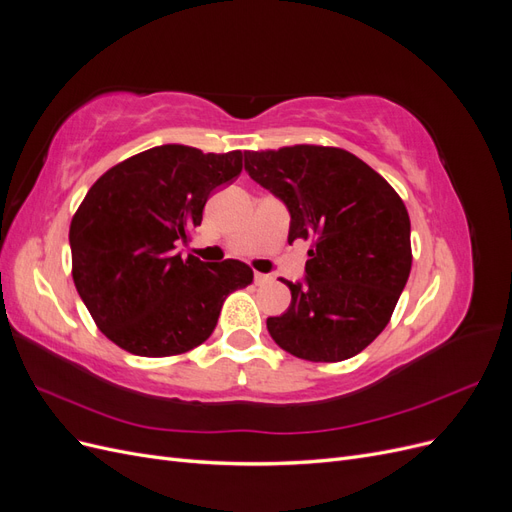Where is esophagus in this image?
I'll list each match as a JSON object with an SVG mask.
<instances>
[{
	"instance_id": "1",
	"label": "esophagus",
	"mask_w": 512,
	"mask_h": 512,
	"mask_svg": "<svg viewBox=\"0 0 512 512\" xmlns=\"http://www.w3.org/2000/svg\"><path fill=\"white\" fill-rule=\"evenodd\" d=\"M254 282L260 286V284H271L273 277L271 275H265V273H254Z\"/></svg>"
}]
</instances>
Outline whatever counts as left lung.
<instances>
[{
	"label": "left lung",
	"mask_w": 512,
	"mask_h": 512,
	"mask_svg": "<svg viewBox=\"0 0 512 512\" xmlns=\"http://www.w3.org/2000/svg\"><path fill=\"white\" fill-rule=\"evenodd\" d=\"M245 170L290 211L288 243H312L305 284L286 314L267 318L282 350L337 363L365 350L389 324L412 269L410 215L389 181L339 147L245 151Z\"/></svg>",
	"instance_id": "1"
}]
</instances>
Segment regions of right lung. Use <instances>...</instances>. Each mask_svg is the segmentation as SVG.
I'll use <instances>...</instances> for the list:
<instances>
[{"mask_svg":"<svg viewBox=\"0 0 512 512\" xmlns=\"http://www.w3.org/2000/svg\"><path fill=\"white\" fill-rule=\"evenodd\" d=\"M241 168V151L162 145L91 185L70 222L72 280L113 344L153 359L188 352L207 342L228 294L252 284L241 260L175 254L203 222L211 192Z\"/></svg>","mask_w":512,"mask_h":512,"instance_id":"1","label":"right lung"}]
</instances>
